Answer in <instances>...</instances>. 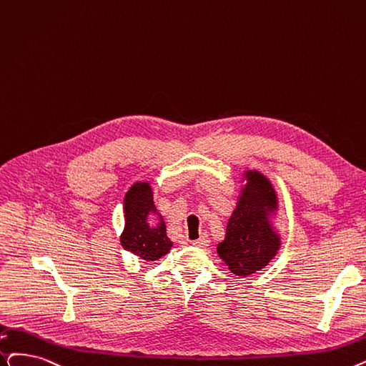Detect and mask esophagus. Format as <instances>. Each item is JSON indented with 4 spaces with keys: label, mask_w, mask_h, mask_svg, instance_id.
I'll use <instances>...</instances> for the list:
<instances>
[{
    "label": "esophagus",
    "mask_w": 366,
    "mask_h": 366,
    "mask_svg": "<svg viewBox=\"0 0 366 366\" xmlns=\"http://www.w3.org/2000/svg\"><path fill=\"white\" fill-rule=\"evenodd\" d=\"M209 236L208 234H202L197 241H193V245L194 247H199V248H206L209 245Z\"/></svg>",
    "instance_id": "obj_1"
}]
</instances>
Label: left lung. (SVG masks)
<instances>
[{"label":"left lung","instance_id":"left-lung-1","mask_svg":"<svg viewBox=\"0 0 366 366\" xmlns=\"http://www.w3.org/2000/svg\"><path fill=\"white\" fill-rule=\"evenodd\" d=\"M247 179L245 192L227 222L226 239L218 245L219 257L239 277L260 271L280 247V237L266 217L277 204L274 188L259 172H247Z\"/></svg>","mask_w":366,"mask_h":366}]
</instances>
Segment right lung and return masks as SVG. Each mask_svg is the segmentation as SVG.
<instances>
[{
	"label": "right lung",
	"instance_id": "right-lung-1",
	"mask_svg": "<svg viewBox=\"0 0 366 366\" xmlns=\"http://www.w3.org/2000/svg\"><path fill=\"white\" fill-rule=\"evenodd\" d=\"M155 211L151 187L147 182L134 184L125 194V229L121 234V245L145 260H158L172 247L163 219L157 227H149L148 215Z\"/></svg>",
	"mask_w": 366,
	"mask_h": 366
}]
</instances>
